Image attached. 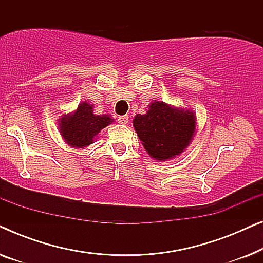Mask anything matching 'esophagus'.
Returning <instances> with one entry per match:
<instances>
[{
  "mask_svg": "<svg viewBox=\"0 0 263 263\" xmlns=\"http://www.w3.org/2000/svg\"><path fill=\"white\" fill-rule=\"evenodd\" d=\"M128 116L127 115H123V116H118V118H117V121H118V123H121V124H127L128 123Z\"/></svg>",
  "mask_w": 263,
  "mask_h": 263,
  "instance_id": "esophagus-1",
  "label": "esophagus"
}]
</instances>
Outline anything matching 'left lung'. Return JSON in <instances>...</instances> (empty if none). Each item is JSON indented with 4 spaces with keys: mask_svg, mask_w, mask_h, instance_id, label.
Instances as JSON below:
<instances>
[{
    "mask_svg": "<svg viewBox=\"0 0 263 263\" xmlns=\"http://www.w3.org/2000/svg\"><path fill=\"white\" fill-rule=\"evenodd\" d=\"M133 125L149 156L166 160L178 156L189 145L195 132V116L189 110L154 102L145 115H136Z\"/></svg>",
    "mask_w": 263,
    "mask_h": 263,
    "instance_id": "8db88e82",
    "label": "left lung"
}]
</instances>
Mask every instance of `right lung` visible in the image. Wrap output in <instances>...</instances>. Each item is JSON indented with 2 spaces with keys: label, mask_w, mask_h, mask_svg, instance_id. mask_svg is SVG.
<instances>
[{
  "label": "right lung",
  "mask_w": 263,
  "mask_h": 263,
  "mask_svg": "<svg viewBox=\"0 0 263 263\" xmlns=\"http://www.w3.org/2000/svg\"><path fill=\"white\" fill-rule=\"evenodd\" d=\"M91 104L81 103L73 115L61 118L60 130L64 140L73 147H86L91 145L93 138L100 129L105 128L112 120L106 115H93Z\"/></svg>",
  "instance_id": "obj_1"
}]
</instances>
